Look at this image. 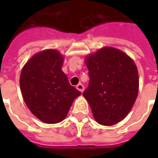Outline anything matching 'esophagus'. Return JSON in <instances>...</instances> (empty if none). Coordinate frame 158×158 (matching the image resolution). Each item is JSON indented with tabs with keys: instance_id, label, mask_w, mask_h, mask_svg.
Masks as SVG:
<instances>
[{
	"instance_id": "obj_1",
	"label": "esophagus",
	"mask_w": 158,
	"mask_h": 158,
	"mask_svg": "<svg viewBox=\"0 0 158 158\" xmlns=\"http://www.w3.org/2000/svg\"><path fill=\"white\" fill-rule=\"evenodd\" d=\"M76 89H78V90H79L80 92H83L84 89H85V87H84V85H83L82 84H79V85H77V86H76Z\"/></svg>"
}]
</instances>
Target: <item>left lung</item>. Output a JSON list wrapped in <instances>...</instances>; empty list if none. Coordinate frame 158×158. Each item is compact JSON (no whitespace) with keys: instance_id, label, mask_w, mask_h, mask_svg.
<instances>
[{"instance_id":"obj_1","label":"left lung","mask_w":158,"mask_h":158,"mask_svg":"<svg viewBox=\"0 0 158 158\" xmlns=\"http://www.w3.org/2000/svg\"><path fill=\"white\" fill-rule=\"evenodd\" d=\"M89 85L83 96L100 124L113 125L124 118L139 89L138 70L129 56L113 47L100 49L86 57Z\"/></svg>"}]
</instances>
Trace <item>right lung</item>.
I'll list each match as a JSON object with an SVG mask.
<instances>
[{"mask_svg": "<svg viewBox=\"0 0 158 158\" xmlns=\"http://www.w3.org/2000/svg\"><path fill=\"white\" fill-rule=\"evenodd\" d=\"M62 62L58 52L45 50L29 59L20 75V89L26 105L46 123L62 121L81 94L69 84L62 71Z\"/></svg>", "mask_w": 158, "mask_h": 158, "instance_id": "right-lung-1", "label": "right lung"}]
</instances>
